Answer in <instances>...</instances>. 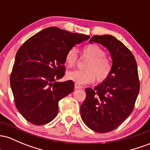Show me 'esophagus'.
<instances>
[{
    "label": "esophagus",
    "mask_w": 150,
    "mask_h": 150,
    "mask_svg": "<svg viewBox=\"0 0 150 150\" xmlns=\"http://www.w3.org/2000/svg\"><path fill=\"white\" fill-rule=\"evenodd\" d=\"M74 87H75V89H81V88H82L81 86L79 85V84H78V83H75Z\"/></svg>",
    "instance_id": "1"
}]
</instances>
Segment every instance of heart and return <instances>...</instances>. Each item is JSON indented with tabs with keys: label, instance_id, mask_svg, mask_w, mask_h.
Wrapping results in <instances>:
<instances>
[{
	"label": "heart",
	"instance_id": "1",
	"mask_svg": "<svg viewBox=\"0 0 150 150\" xmlns=\"http://www.w3.org/2000/svg\"><path fill=\"white\" fill-rule=\"evenodd\" d=\"M83 53L90 58L84 67L86 69H76L67 72V78L80 84L91 83L96 77L98 81L107 79L111 74L112 64L110 59L105 56L103 49L95 44H91L83 47ZM77 58L76 50L71 48L65 56L66 64L69 67L74 66Z\"/></svg>",
	"mask_w": 150,
	"mask_h": 150
}]
</instances>
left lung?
Segmentation results:
<instances>
[{"mask_svg":"<svg viewBox=\"0 0 150 150\" xmlns=\"http://www.w3.org/2000/svg\"><path fill=\"white\" fill-rule=\"evenodd\" d=\"M89 42L99 43L108 50L112 69L107 79L93 88H86L81 117L92 130L105 133L120 126L133 110L139 91L138 71L133 54L115 37L94 35Z\"/></svg>","mask_w":150,"mask_h":150,"instance_id":"1","label":"left lung"}]
</instances>
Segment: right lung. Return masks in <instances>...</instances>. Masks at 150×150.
Returning a JSON list of instances; mask_svg holds the SVG:
<instances>
[{
    "instance_id": "right-lung-1",
    "label": "right lung",
    "mask_w": 150,
    "mask_h": 150,
    "mask_svg": "<svg viewBox=\"0 0 150 150\" xmlns=\"http://www.w3.org/2000/svg\"><path fill=\"white\" fill-rule=\"evenodd\" d=\"M56 27L45 28L28 39L16 55L11 86L17 109L36 125L51 122L59 101L72 93L73 81H57L65 74V56L71 48L88 40Z\"/></svg>"
}]
</instances>
